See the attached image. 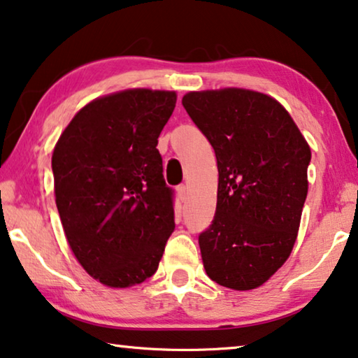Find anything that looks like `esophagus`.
<instances>
[{
	"label": "esophagus",
	"instance_id": "1",
	"mask_svg": "<svg viewBox=\"0 0 358 358\" xmlns=\"http://www.w3.org/2000/svg\"><path fill=\"white\" fill-rule=\"evenodd\" d=\"M176 192H178V196L180 198V200L185 201L187 196H189V190H187V185H179L178 189H176Z\"/></svg>",
	"mask_w": 358,
	"mask_h": 358
}]
</instances>
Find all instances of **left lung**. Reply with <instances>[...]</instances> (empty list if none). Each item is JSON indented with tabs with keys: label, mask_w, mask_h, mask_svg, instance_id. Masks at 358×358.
Masks as SVG:
<instances>
[{
	"label": "left lung",
	"mask_w": 358,
	"mask_h": 358,
	"mask_svg": "<svg viewBox=\"0 0 358 358\" xmlns=\"http://www.w3.org/2000/svg\"><path fill=\"white\" fill-rule=\"evenodd\" d=\"M182 106L217 158L216 214L198 238L203 267L221 287L259 288L298 238L310 147L288 110L259 91H190Z\"/></svg>",
	"instance_id": "1"
}]
</instances>
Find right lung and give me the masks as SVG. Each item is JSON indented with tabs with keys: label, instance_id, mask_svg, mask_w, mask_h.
<instances>
[{
	"label": "right lung",
	"instance_id": "obj_1",
	"mask_svg": "<svg viewBox=\"0 0 358 358\" xmlns=\"http://www.w3.org/2000/svg\"><path fill=\"white\" fill-rule=\"evenodd\" d=\"M176 101V91L148 87L97 97L54 147V195L69 246L108 288L152 277L176 227L157 148Z\"/></svg>",
	"mask_w": 358,
	"mask_h": 358
}]
</instances>
